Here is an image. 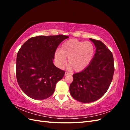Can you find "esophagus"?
<instances>
[{"instance_id": "obj_1", "label": "esophagus", "mask_w": 130, "mask_h": 130, "mask_svg": "<svg viewBox=\"0 0 130 130\" xmlns=\"http://www.w3.org/2000/svg\"><path fill=\"white\" fill-rule=\"evenodd\" d=\"M70 74L67 72H66V73H65V75H70Z\"/></svg>"}]
</instances>
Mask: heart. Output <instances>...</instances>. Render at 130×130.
Instances as JSON below:
<instances>
[{
  "instance_id": "b5f03b06",
  "label": "heart",
  "mask_w": 130,
  "mask_h": 130,
  "mask_svg": "<svg viewBox=\"0 0 130 130\" xmlns=\"http://www.w3.org/2000/svg\"><path fill=\"white\" fill-rule=\"evenodd\" d=\"M94 54V46L90 42L69 40L63 43L60 50L55 53V60L59 67H62L68 58V66L75 72L85 69L90 63Z\"/></svg>"
}]
</instances>
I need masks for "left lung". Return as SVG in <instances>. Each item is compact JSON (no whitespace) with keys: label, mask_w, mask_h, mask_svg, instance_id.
I'll list each match as a JSON object with an SVG mask.
<instances>
[{"label":"left lung","mask_w":130,"mask_h":130,"mask_svg":"<svg viewBox=\"0 0 130 130\" xmlns=\"http://www.w3.org/2000/svg\"><path fill=\"white\" fill-rule=\"evenodd\" d=\"M96 46L92 61L84 70L73 75L69 91L76 100L83 103L96 101L107 91L113 79L115 65L113 54L99 40L89 38Z\"/></svg>","instance_id":"obj_1"}]
</instances>
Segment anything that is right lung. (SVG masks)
<instances>
[{
	"label": "right lung",
	"instance_id": "add662e5",
	"mask_svg": "<svg viewBox=\"0 0 130 130\" xmlns=\"http://www.w3.org/2000/svg\"><path fill=\"white\" fill-rule=\"evenodd\" d=\"M66 35L38 36L23 44L17 55L16 77L25 94L35 100L53 95L57 82L65 74L53 64L55 54Z\"/></svg>",
	"mask_w": 130,
	"mask_h": 130
}]
</instances>
